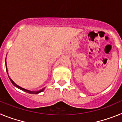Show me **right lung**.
I'll list each match as a JSON object with an SVG mask.
<instances>
[{"instance_id":"1","label":"right lung","mask_w":122,"mask_h":122,"mask_svg":"<svg viewBox=\"0 0 122 122\" xmlns=\"http://www.w3.org/2000/svg\"><path fill=\"white\" fill-rule=\"evenodd\" d=\"M5 62H6V60H5ZM6 72H7V73H8V71H7V68H6ZM9 77V76H8ZM10 79V81L11 82V83H12L14 85V86H15V87H16L17 88H18L19 89H20V90H23V91L25 92H27V93H31V94H37V93H40V92H41L43 91L44 90H45V88H43V89H41V90H38V91H30V90H26V89H24V88H22V87H21L20 86H18V85L16 84H15V82H14L10 78V77H9Z\"/></svg>"}]
</instances>
